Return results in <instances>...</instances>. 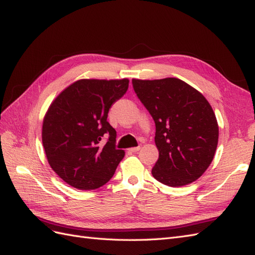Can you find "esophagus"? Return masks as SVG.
Masks as SVG:
<instances>
[{
	"label": "esophagus",
	"mask_w": 255,
	"mask_h": 255,
	"mask_svg": "<svg viewBox=\"0 0 255 255\" xmlns=\"http://www.w3.org/2000/svg\"><path fill=\"white\" fill-rule=\"evenodd\" d=\"M140 146H137V147H134V148H131V149H129V151H131V152H137V151H139L140 150Z\"/></svg>",
	"instance_id": "esophagus-1"
}]
</instances>
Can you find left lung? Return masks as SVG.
I'll use <instances>...</instances> for the list:
<instances>
[{"label":"left lung","instance_id":"obj_1","mask_svg":"<svg viewBox=\"0 0 255 255\" xmlns=\"http://www.w3.org/2000/svg\"><path fill=\"white\" fill-rule=\"evenodd\" d=\"M134 92L156 124L159 159L152 176L181 187L199 178L211 164L219 141V126L200 92L176 78L132 80Z\"/></svg>","mask_w":255,"mask_h":255}]
</instances>
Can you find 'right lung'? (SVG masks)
<instances>
[{"instance_id":"right-lung-1","label":"right lung","mask_w":255,"mask_h":255,"mask_svg":"<svg viewBox=\"0 0 255 255\" xmlns=\"http://www.w3.org/2000/svg\"><path fill=\"white\" fill-rule=\"evenodd\" d=\"M128 88V79L79 80L49 106L43 120V147L56 174L72 187L96 189L114 176L124 151L116 148L117 132L107 117Z\"/></svg>"}]
</instances>
